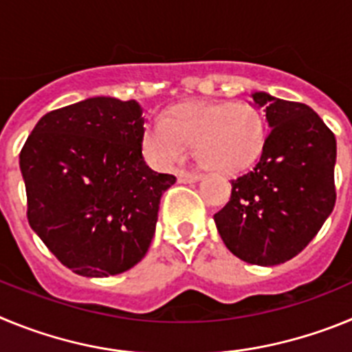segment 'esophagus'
Segmentation results:
<instances>
[{
    "instance_id": "34e87169",
    "label": "esophagus",
    "mask_w": 352,
    "mask_h": 352,
    "mask_svg": "<svg viewBox=\"0 0 352 352\" xmlns=\"http://www.w3.org/2000/svg\"><path fill=\"white\" fill-rule=\"evenodd\" d=\"M201 179V176L199 174H194V173H185V170H179L178 173V182L179 183H195Z\"/></svg>"
}]
</instances>
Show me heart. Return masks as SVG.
<instances>
[{
	"label": "heart",
	"instance_id": "obj_1",
	"mask_svg": "<svg viewBox=\"0 0 352 352\" xmlns=\"http://www.w3.org/2000/svg\"><path fill=\"white\" fill-rule=\"evenodd\" d=\"M266 121L248 102H185L142 133V151L157 169H170L194 146L199 166L214 174L241 173L259 160Z\"/></svg>",
	"mask_w": 352,
	"mask_h": 352
}]
</instances>
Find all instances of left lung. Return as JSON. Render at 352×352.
I'll return each instance as SVG.
<instances>
[{
    "instance_id": "left-lung-1",
    "label": "left lung",
    "mask_w": 352,
    "mask_h": 352,
    "mask_svg": "<svg viewBox=\"0 0 352 352\" xmlns=\"http://www.w3.org/2000/svg\"><path fill=\"white\" fill-rule=\"evenodd\" d=\"M250 96L272 130L259 162L232 179L231 199L213 219L236 257L275 266L298 256L333 211L337 141L309 105L266 91Z\"/></svg>"
}]
</instances>
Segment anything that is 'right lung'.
<instances>
[{
  "instance_id": "obj_1",
  "label": "right lung",
  "mask_w": 352,
  "mask_h": 352,
  "mask_svg": "<svg viewBox=\"0 0 352 352\" xmlns=\"http://www.w3.org/2000/svg\"><path fill=\"white\" fill-rule=\"evenodd\" d=\"M144 123L139 102L91 96L45 114L21 151L31 229L77 275L126 272L151 245L176 178L144 162Z\"/></svg>"
}]
</instances>
